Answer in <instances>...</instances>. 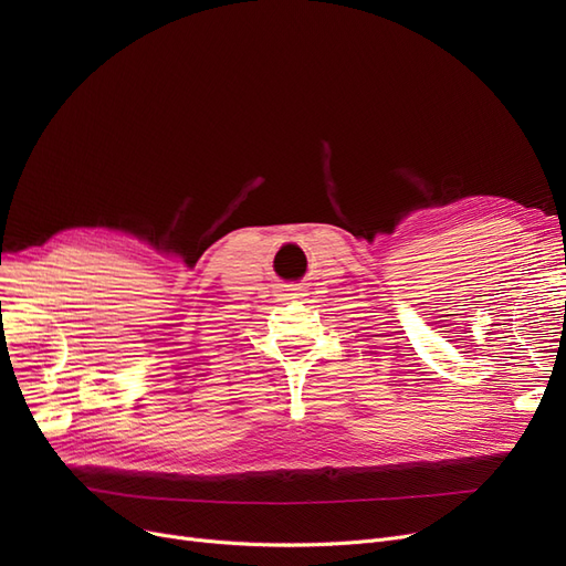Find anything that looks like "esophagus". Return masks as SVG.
Here are the masks:
<instances>
[{"label":"esophagus","mask_w":566,"mask_h":566,"mask_svg":"<svg viewBox=\"0 0 566 566\" xmlns=\"http://www.w3.org/2000/svg\"><path fill=\"white\" fill-rule=\"evenodd\" d=\"M280 296H282V301H296L298 298V289L293 286V284H286V286L280 289Z\"/></svg>","instance_id":"1"}]
</instances>
